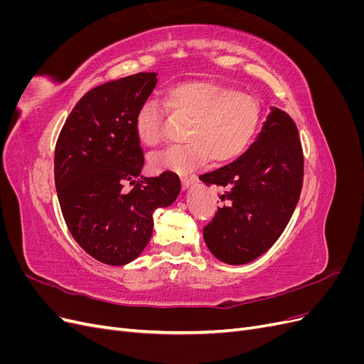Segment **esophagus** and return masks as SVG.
Returning <instances> with one entry per match:
<instances>
[{
	"instance_id": "esophagus-1",
	"label": "esophagus",
	"mask_w": 364,
	"mask_h": 364,
	"mask_svg": "<svg viewBox=\"0 0 364 364\" xmlns=\"http://www.w3.org/2000/svg\"><path fill=\"white\" fill-rule=\"evenodd\" d=\"M197 182L196 176H191V178H182V188L183 190H188L191 185H194Z\"/></svg>"
}]
</instances>
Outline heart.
<instances>
[{
	"mask_svg": "<svg viewBox=\"0 0 364 364\" xmlns=\"http://www.w3.org/2000/svg\"><path fill=\"white\" fill-rule=\"evenodd\" d=\"M165 103L176 114L191 118L185 130V142L150 158L155 170L190 173L209 161L228 162L238 158L252 142L261 123L262 109L255 95L235 91L214 82L193 80L170 87ZM164 109L146 102L135 119L142 144L155 147L164 138Z\"/></svg>",
	"mask_w": 364,
	"mask_h": 364,
	"instance_id": "obj_1",
	"label": "heart"
}]
</instances>
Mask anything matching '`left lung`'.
<instances>
[{
  "mask_svg": "<svg viewBox=\"0 0 364 364\" xmlns=\"http://www.w3.org/2000/svg\"><path fill=\"white\" fill-rule=\"evenodd\" d=\"M199 179L225 190V206L203 228L208 249L232 266L257 259L281 237L299 202L304 155L294 121L272 106L243 155Z\"/></svg>",
  "mask_w": 364,
  "mask_h": 364,
  "instance_id": "8db88e82",
  "label": "left lung"
}]
</instances>
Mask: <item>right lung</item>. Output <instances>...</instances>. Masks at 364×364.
Instances as JSON below:
<instances>
[{"mask_svg": "<svg viewBox=\"0 0 364 364\" xmlns=\"http://www.w3.org/2000/svg\"><path fill=\"white\" fill-rule=\"evenodd\" d=\"M139 73L87 91L63 124L54 151V183L71 235L109 266L136 259L150 241L153 213L181 193L179 176H141L144 156L136 135L139 107L158 83ZM134 185L130 192L124 183Z\"/></svg>", "mask_w": 364, "mask_h": 364, "instance_id": "add662e5", "label": "right lung"}]
</instances>
